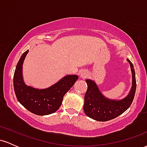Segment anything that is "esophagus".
<instances>
[{
	"label": "esophagus",
	"mask_w": 147,
	"mask_h": 147,
	"mask_svg": "<svg viewBox=\"0 0 147 147\" xmlns=\"http://www.w3.org/2000/svg\"><path fill=\"white\" fill-rule=\"evenodd\" d=\"M86 76H87L86 75V73H82V75H81V77H85Z\"/></svg>",
	"instance_id": "obj_1"
}]
</instances>
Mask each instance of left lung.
<instances>
[{
	"label": "left lung",
	"mask_w": 147,
	"mask_h": 147,
	"mask_svg": "<svg viewBox=\"0 0 147 147\" xmlns=\"http://www.w3.org/2000/svg\"><path fill=\"white\" fill-rule=\"evenodd\" d=\"M127 61L132 72V86L129 93L124 99L116 100L106 98L94 81L86 80L88 89L84 97V111L89 117L99 122H106L120 115L131 105L136 93V79L133 63L129 59Z\"/></svg>",
	"instance_id": "obj_1"
}]
</instances>
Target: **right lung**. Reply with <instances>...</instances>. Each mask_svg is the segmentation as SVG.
Returning <instances> with one entry per match:
<instances>
[{"instance_id": "1", "label": "right lung", "mask_w": 147, "mask_h": 147, "mask_svg": "<svg viewBox=\"0 0 147 147\" xmlns=\"http://www.w3.org/2000/svg\"><path fill=\"white\" fill-rule=\"evenodd\" d=\"M29 50L22 55L14 75V88L18 101L26 109L38 115H46L59 109L63 96L78 79L76 75H66L50 87L37 89L27 86L23 78V64Z\"/></svg>"}]
</instances>
